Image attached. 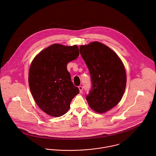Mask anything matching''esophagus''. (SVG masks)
<instances>
[{"label": "esophagus", "instance_id": "obj_1", "mask_svg": "<svg viewBox=\"0 0 156 156\" xmlns=\"http://www.w3.org/2000/svg\"><path fill=\"white\" fill-rule=\"evenodd\" d=\"M78 88H79V89L80 92H82V90H83V87H82V86H79Z\"/></svg>", "mask_w": 156, "mask_h": 156}]
</instances>
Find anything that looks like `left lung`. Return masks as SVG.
Returning a JSON list of instances; mask_svg holds the SVG:
<instances>
[{"label": "left lung", "instance_id": "obj_1", "mask_svg": "<svg viewBox=\"0 0 156 156\" xmlns=\"http://www.w3.org/2000/svg\"><path fill=\"white\" fill-rule=\"evenodd\" d=\"M80 53L92 83L86 98L89 106L99 113L109 111L119 103L126 89L127 76L123 62L111 48L98 41L80 45Z\"/></svg>", "mask_w": 156, "mask_h": 156}]
</instances>
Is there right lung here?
<instances>
[{
	"label": "right lung",
	"instance_id": "1",
	"mask_svg": "<svg viewBox=\"0 0 156 156\" xmlns=\"http://www.w3.org/2000/svg\"><path fill=\"white\" fill-rule=\"evenodd\" d=\"M79 55L76 45H51L34 58L29 70L28 82L37 106L47 115L59 117L67 113L79 89L74 86L67 64Z\"/></svg>",
	"mask_w": 156,
	"mask_h": 156
}]
</instances>
